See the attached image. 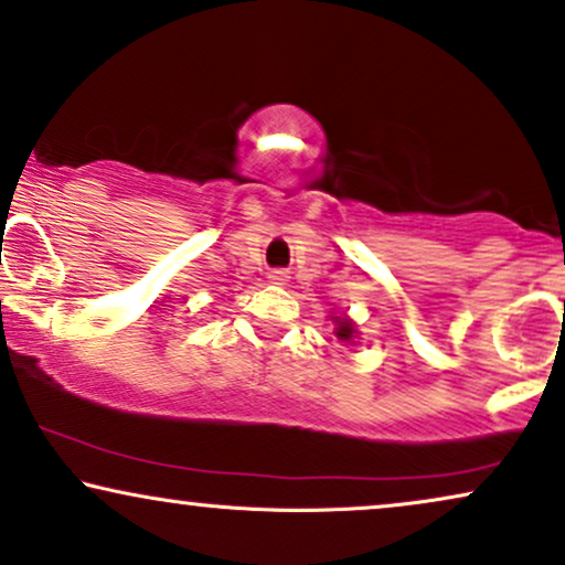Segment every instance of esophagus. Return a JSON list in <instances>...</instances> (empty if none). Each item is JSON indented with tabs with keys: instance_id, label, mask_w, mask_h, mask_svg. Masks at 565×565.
<instances>
[{
	"instance_id": "1",
	"label": "esophagus",
	"mask_w": 565,
	"mask_h": 565,
	"mask_svg": "<svg viewBox=\"0 0 565 565\" xmlns=\"http://www.w3.org/2000/svg\"><path fill=\"white\" fill-rule=\"evenodd\" d=\"M287 270H270L268 274V281L270 284H287Z\"/></svg>"
}]
</instances>
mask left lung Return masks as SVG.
I'll list each match as a JSON object with an SVG mask.
<instances>
[{
	"label": "left lung",
	"instance_id": "8db88e82",
	"mask_svg": "<svg viewBox=\"0 0 565 565\" xmlns=\"http://www.w3.org/2000/svg\"><path fill=\"white\" fill-rule=\"evenodd\" d=\"M352 333H354L352 323H347V320H339V328H335V335H339L341 341H349V339H352Z\"/></svg>",
	"mask_w": 565,
	"mask_h": 565
}]
</instances>
